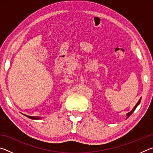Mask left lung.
Wrapping results in <instances>:
<instances>
[{"label": "left lung", "instance_id": "8db88e82", "mask_svg": "<svg viewBox=\"0 0 153 153\" xmlns=\"http://www.w3.org/2000/svg\"><path fill=\"white\" fill-rule=\"evenodd\" d=\"M140 100H141V98H140V99L139 100H138V102H137V104L135 105V107H134V108H133V109L132 110H131V111H130V112H129V113H128V114H127V116H128V117H129V116H130L131 115V114H132L133 113V112H134V111H135V109H136V107H138V105L140 104Z\"/></svg>", "mask_w": 153, "mask_h": 153}]
</instances>
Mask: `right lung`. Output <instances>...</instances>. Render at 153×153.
<instances>
[{"label": "right lung", "mask_w": 153, "mask_h": 153, "mask_svg": "<svg viewBox=\"0 0 153 153\" xmlns=\"http://www.w3.org/2000/svg\"><path fill=\"white\" fill-rule=\"evenodd\" d=\"M25 116H26L28 118H30V119H32V120H38V119H40L39 117H32V116H29V115H24Z\"/></svg>", "instance_id": "obj_1"}]
</instances>
